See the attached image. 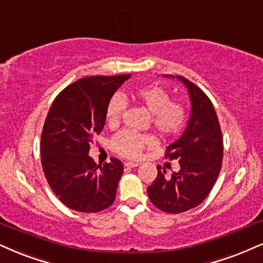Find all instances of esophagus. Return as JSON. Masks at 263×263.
Masks as SVG:
<instances>
[{"label": "esophagus", "instance_id": "esophagus-1", "mask_svg": "<svg viewBox=\"0 0 263 263\" xmlns=\"http://www.w3.org/2000/svg\"><path fill=\"white\" fill-rule=\"evenodd\" d=\"M139 162H132V161H128V162H125L124 163V166L125 167H138L139 166Z\"/></svg>", "mask_w": 263, "mask_h": 263}]
</instances>
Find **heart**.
I'll use <instances>...</instances> for the list:
<instances>
[{
	"label": "heart",
	"instance_id": "1",
	"mask_svg": "<svg viewBox=\"0 0 263 263\" xmlns=\"http://www.w3.org/2000/svg\"><path fill=\"white\" fill-rule=\"evenodd\" d=\"M132 97L150 112L151 123L161 134L177 135L183 130L187 121V108L183 102L171 99V93L157 84L137 87ZM125 108L124 97L115 93L106 105L105 117L109 126H117ZM157 139L150 133H135L123 130L111 140V148L119 156L138 158L146 146H154Z\"/></svg>",
	"mask_w": 263,
	"mask_h": 263
}]
</instances>
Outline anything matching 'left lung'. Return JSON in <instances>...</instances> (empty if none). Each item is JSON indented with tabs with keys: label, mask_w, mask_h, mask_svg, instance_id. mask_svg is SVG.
<instances>
[{
	"label": "left lung",
	"mask_w": 263,
	"mask_h": 263,
	"mask_svg": "<svg viewBox=\"0 0 263 263\" xmlns=\"http://www.w3.org/2000/svg\"><path fill=\"white\" fill-rule=\"evenodd\" d=\"M177 78L187 87L191 115L183 135L167 147L166 157L179 161L180 170L167 178L166 171L157 166L156 179L147 187L151 202L167 213L199 206L215 185L223 161V138L215 107L199 86L184 77Z\"/></svg>",
	"instance_id": "8db88e82"
}]
</instances>
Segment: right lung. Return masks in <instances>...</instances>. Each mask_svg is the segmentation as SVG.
<instances>
[{
    "label": "right lung",
    "mask_w": 263,
    "mask_h": 263,
    "mask_svg": "<svg viewBox=\"0 0 263 263\" xmlns=\"http://www.w3.org/2000/svg\"><path fill=\"white\" fill-rule=\"evenodd\" d=\"M130 78L85 77L58 93L41 134V164L48 185L67 207L85 213L106 210L115 202L123 164H96L89 156L90 142L105 126L106 105Z\"/></svg>",
    "instance_id": "add662e5"
}]
</instances>
